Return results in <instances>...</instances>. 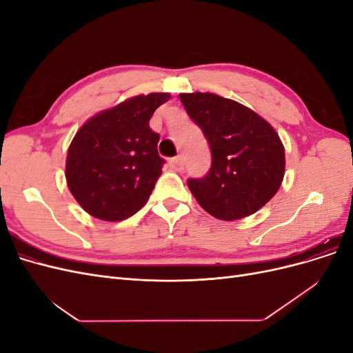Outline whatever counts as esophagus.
<instances>
[{"label": "esophagus", "instance_id": "obj_1", "mask_svg": "<svg viewBox=\"0 0 353 353\" xmlns=\"http://www.w3.org/2000/svg\"><path fill=\"white\" fill-rule=\"evenodd\" d=\"M184 165H185V160L183 156H176V157H172L169 160V166L174 170H183Z\"/></svg>", "mask_w": 353, "mask_h": 353}]
</instances>
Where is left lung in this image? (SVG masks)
I'll list each match as a JSON object with an SVG mask.
<instances>
[{"label": "left lung", "instance_id": "left-lung-1", "mask_svg": "<svg viewBox=\"0 0 353 353\" xmlns=\"http://www.w3.org/2000/svg\"><path fill=\"white\" fill-rule=\"evenodd\" d=\"M179 100L212 153L209 172L187 181L199 205L222 221L245 218L265 206L279 191L285 168L274 128L245 105L216 94H179Z\"/></svg>", "mask_w": 353, "mask_h": 353}]
</instances>
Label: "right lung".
<instances>
[{
  "instance_id": "add662e5",
  "label": "right lung",
  "mask_w": 353,
  "mask_h": 353,
  "mask_svg": "<svg viewBox=\"0 0 353 353\" xmlns=\"http://www.w3.org/2000/svg\"><path fill=\"white\" fill-rule=\"evenodd\" d=\"M168 92L137 95L95 114L69 147L66 181L73 197L94 218L123 221L140 210L162 175L159 134L148 126Z\"/></svg>"
}]
</instances>
